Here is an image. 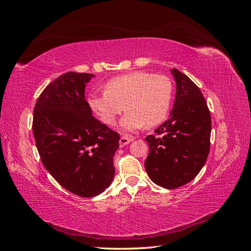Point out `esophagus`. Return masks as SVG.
I'll return each instance as SVG.
<instances>
[{"label": "esophagus", "mask_w": 251, "mask_h": 251, "mask_svg": "<svg viewBox=\"0 0 251 251\" xmlns=\"http://www.w3.org/2000/svg\"><path fill=\"white\" fill-rule=\"evenodd\" d=\"M132 141H133L132 137H127V135H123V137H121V139H120V146L124 147L125 145L129 144V143L132 142Z\"/></svg>", "instance_id": "esophagus-1"}]
</instances>
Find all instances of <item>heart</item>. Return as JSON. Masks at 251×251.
<instances>
[{"label": "heart", "instance_id": "obj_1", "mask_svg": "<svg viewBox=\"0 0 251 251\" xmlns=\"http://www.w3.org/2000/svg\"><path fill=\"white\" fill-rule=\"evenodd\" d=\"M104 94L88 99L90 108L104 124H116L120 114L124 131H134L145 124L155 126L165 120L173 100V83L166 75L135 71L116 76L104 86Z\"/></svg>", "mask_w": 251, "mask_h": 251}]
</instances>
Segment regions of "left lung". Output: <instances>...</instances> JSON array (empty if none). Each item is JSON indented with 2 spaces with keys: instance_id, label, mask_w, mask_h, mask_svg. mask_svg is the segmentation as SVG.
Segmentation results:
<instances>
[{
  "instance_id": "1",
  "label": "left lung",
  "mask_w": 251,
  "mask_h": 251,
  "mask_svg": "<svg viewBox=\"0 0 251 251\" xmlns=\"http://www.w3.org/2000/svg\"><path fill=\"white\" fill-rule=\"evenodd\" d=\"M174 108L167 121L147 135L149 154L145 169L153 183L175 189L189 183L201 171L210 148L211 118L203 94L176 68Z\"/></svg>"
}]
</instances>
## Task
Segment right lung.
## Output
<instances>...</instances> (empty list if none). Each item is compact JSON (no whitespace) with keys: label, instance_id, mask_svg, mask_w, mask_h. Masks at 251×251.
Wrapping results in <instances>:
<instances>
[{"label":"right lung","instance_id":"right-lung-1","mask_svg":"<svg viewBox=\"0 0 251 251\" xmlns=\"http://www.w3.org/2000/svg\"><path fill=\"white\" fill-rule=\"evenodd\" d=\"M91 74L66 73L40 95L32 131L43 165L62 187L76 196L96 197L114 176L113 156L120 134L92 116L85 100Z\"/></svg>","mask_w":251,"mask_h":251}]
</instances>
